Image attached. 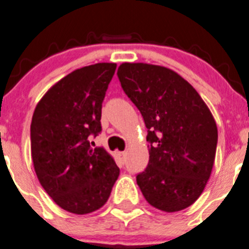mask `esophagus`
I'll use <instances>...</instances> for the list:
<instances>
[{
    "label": "esophagus",
    "mask_w": 249,
    "mask_h": 249,
    "mask_svg": "<svg viewBox=\"0 0 249 249\" xmlns=\"http://www.w3.org/2000/svg\"><path fill=\"white\" fill-rule=\"evenodd\" d=\"M124 158H126V152L118 153V159H120L121 165H123V164H124Z\"/></svg>",
    "instance_id": "obj_1"
}]
</instances>
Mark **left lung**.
<instances>
[{"label":"left lung","mask_w":249,"mask_h":249,"mask_svg":"<svg viewBox=\"0 0 249 249\" xmlns=\"http://www.w3.org/2000/svg\"><path fill=\"white\" fill-rule=\"evenodd\" d=\"M117 76L148 129V166L136 177L152 206L175 213L193 205L209 180L217 127L197 91L170 69L143 63L120 65Z\"/></svg>","instance_id":"obj_1"}]
</instances>
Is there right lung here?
Returning <instances> with one entry per match:
<instances>
[{"label": "right lung", "mask_w": 249, "mask_h": 249, "mask_svg": "<svg viewBox=\"0 0 249 249\" xmlns=\"http://www.w3.org/2000/svg\"><path fill=\"white\" fill-rule=\"evenodd\" d=\"M116 64L99 63L70 72L34 109L31 150L38 180L61 209L84 215L108 200L120 168L92 138L102 131L101 109Z\"/></svg>", "instance_id": "obj_1"}]
</instances>
